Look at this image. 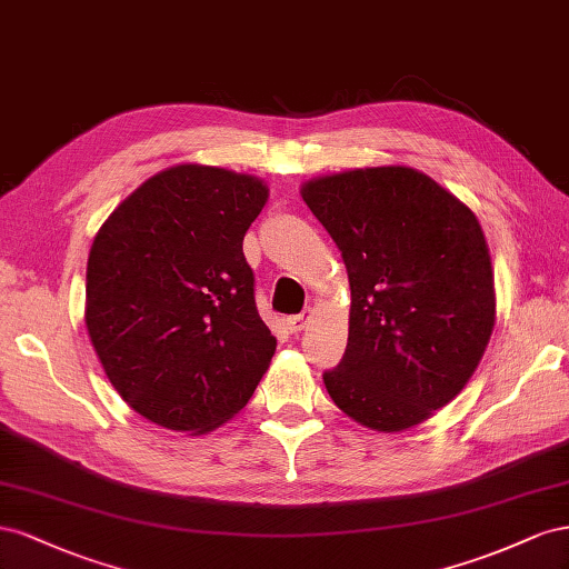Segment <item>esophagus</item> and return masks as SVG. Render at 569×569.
<instances>
[{
	"instance_id": "esophagus-1",
	"label": "esophagus",
	"mask_w": 569,
	"mask_h": 569,
	"mask_svg": "<svg viewBox=\"0 0 569 569\" xmlns=\"http://www.w3.org/2000/svg\"><path fill=\"white\" fill-rule=\"evenodd\" d=\"M315 315V310L312 307H307V310L302 312V315H293V317H288L286 319V323H288V329L293 331V333H298V331H302L305 327H307V321H310V317Z\"/></svg>"
}]
</instances>
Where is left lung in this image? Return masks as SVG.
Listing matches in <instances>:
<instances>
[{"mask_svg":"<svg viewBox=\"0 0 569 569\" xmlns=\"http://www.w3.org/2000/svg\"><path fill=\"white\" fill-rule=\"evenodd\" d=\"M350 279L331 400L362 427L402 431L456 398L496 323L491 254L472 209L410 167L352 169L300 190Z\"/></svg>","mask_w":569,"mask_h":569,"instance_id":"obj_1","label":"left lung"}]
</instances>
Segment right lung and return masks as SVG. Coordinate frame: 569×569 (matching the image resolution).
Here are the masks:
<instances>
[{
    "label": "right lung",
    "instance_id": "1",
    "mask_svg": "<svg viewBox=\"0 0 569 569\" xmlns=\"http://www.w3.org/2000/svg\"><path fill=\"white\" fill-rule=\"evenodd\" d=\"M269 188L178 164L102 223L88 257L86 327L107 379L154 425L207 433L242 410L276 350L242 238Z\"/></svg>",
    "mask_w": 569,
    "mask_h": 569
}]
</instances>
